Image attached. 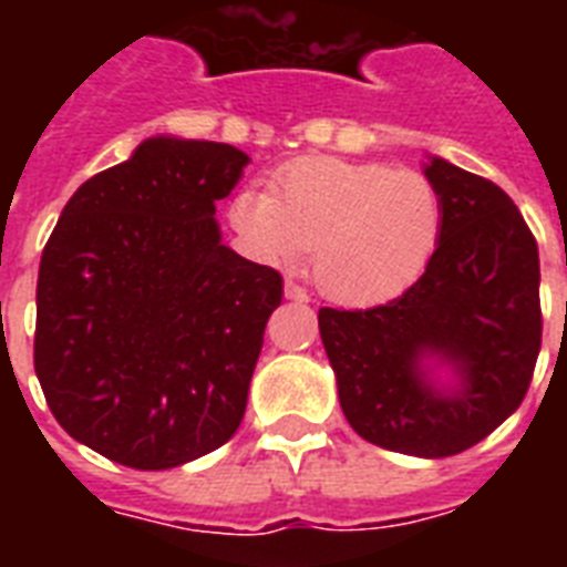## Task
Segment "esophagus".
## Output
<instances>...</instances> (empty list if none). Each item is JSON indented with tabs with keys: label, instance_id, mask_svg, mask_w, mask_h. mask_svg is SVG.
<instances>
[{
	"label": "esophagus",
	"instance_id": "obj_1",
	"mask_svg": "<svg viewBox=\"0 0 567 567\" xmlns=\"http://www.w3.org/2000/svg\"><path fill=\"white\" fill-rule=\"evenodd\" d=\"M285 297L293 302H309V291L300 282H293V279H285Z\"/></svg>",
	"mask_w": 567,
	"mask_h": 567
}]
</instances>
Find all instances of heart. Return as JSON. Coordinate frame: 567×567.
Segmentation results:
<instances>
[{"label":"heart","instance_id":"heart-1","mask_svg":"<svg viewBox=\"0 0 567 567\" xmlns=\"http://www.w3.org/2000/svg\"><path fill=\"white\" fill-rule=\"evenodd\" d=\"M229 214L258 258L297 265L311 249L320 291L362 306L412 288L444 226L441 190L430 176L344 158L291 164L274 194L244 190Z\"/></svg>","mask_w":567,"mask_h":567}]
</instances>
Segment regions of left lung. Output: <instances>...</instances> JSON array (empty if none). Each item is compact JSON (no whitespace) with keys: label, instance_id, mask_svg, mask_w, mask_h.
<instances>
[{"label":"left lung","instance_id":"obj_1","mask_svg":"<svg viewBox=\"0 0 567 567\" xmlns=\"http://www.w3.org/2000/svg\"><path fill=\"white\" fill-rule=\"evenodd\" d=\"M444 203L430 267L400 297L371 309H320V338L338 400L364 441L441 458L474 447L527 396L542 350L538 244L494 182L432 158ZM426 354L454 362L463 385L441 392Z\"/></svg>","mask_w":567,"mask_h":567}]
</instances>
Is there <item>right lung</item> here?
Returning <instances> with one entry per match:
<instances>
[{
	"label": "right lung",
	"instance_id": "obj_1",
	"mask_svg": "<svg viewBox=\"0 0 567 567\" xmlns=\"http://www.w3.org/2000/svg\"><path fill=\"white\" fill-rule=\"evenodd\" d=\"M249 158L153 137L87 179L38 274L34 373L75 441L164 471L235 435L282 276L220 244L217 203Z\"/></svg>",
	"mask_w": 567,
	"mask_h": 567
}]
</instances>
